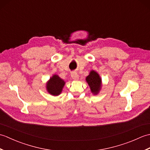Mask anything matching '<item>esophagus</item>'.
Segmentation results:
<instances>
[{
	"instance_id": "esophagus-1",
	"label": "esophagus",
	"mask_w": 150,
	"mask_h": 150,
	"mask_svg": "<svg viewBox=\"0 0 150 150\" xmlns=\"http://www.w3.org/2000/svg\"><path fill=\"white\" fill-rule=\"evenodd\" d=\"M71 77L73 79H74L75 81L79 80V75L76 72H73L71 73Z\"/></svg>"
}]
</instances>
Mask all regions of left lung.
<instances>
[{"label": "left lung", "instance_id": "left-lung-1", "mask_svg": "<svg viewBox=\"0 0 150 150\" xmlns=\"http://www.w3.org/2000/svg\"><path fill=\"white\" fill-rule=\"evenodd\" d=\"M86 81L90 88L91 93L94 95L98 94L102 86V79L100 75L94 70H91L90 74L86 78Z\"/></svg>", "mask_w": 150, "mask_h": 150}]
</instances>
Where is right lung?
Masks as SVG:
<instances>
[{
    "label": "right lung",
    "mask_w": 150,
    "mask_h": 150,
    "mask_svg": "<svg viewBox=\"0 0 150 150\" xmlns=\"http://www.w3.org/2000/svg\"><path fill=\"white\" fill-rule=\"evenodd\" d=\"M65 82L57 75H53L46 83V90L47 92L54 96L61 93Z\"/></svg>",
    "instance_id": "obj_1"
}]
</instances>
